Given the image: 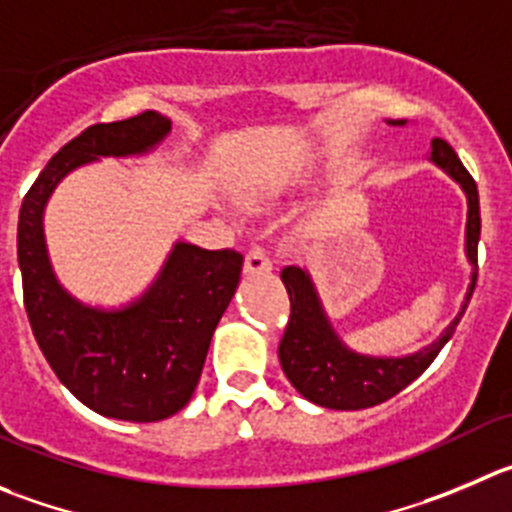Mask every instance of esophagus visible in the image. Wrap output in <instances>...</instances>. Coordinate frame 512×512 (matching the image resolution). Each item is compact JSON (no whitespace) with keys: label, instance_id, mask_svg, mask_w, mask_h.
Wrapping results in <instances>:
<instances>
[{"label":"esophagus","instance_id":"34e87169","mask_svg":"<svg viewBox=\"0 0 512 512\" xmlns=\"http://www.w3.org/2000/svg\"><path fill=\"white\" fill-rule=\"evenodd\" d=\"M248 276H256V274H269L271 271V259L266 256L264 248H251L246 253V264H243Z\"/></svg>","mask_w":512,"mask_h":512}]
</instances>
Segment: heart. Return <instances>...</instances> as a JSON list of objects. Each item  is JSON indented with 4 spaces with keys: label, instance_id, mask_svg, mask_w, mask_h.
I'll list each match as a JSON object with an SVG mask.
<instances>
[{
    "label": "heart",
    "instance_id": "heart-1",
    "mask_svg": "<svg viewBox=\"0 0 512 512\" xmlns=\"http://www.w3.org/2000/svg\"><path fill=\"white\" fill-rule=\"evenodd\" d=\"M301 180L299 170H281V173L271 175V178L261 180L256 186H243L238 198H241L243 206H259V203L276 201L279 196H284L291 186H296Z\"/></svg>",
    "mask_w": 512,
    "mask_h": 512
}]
</instances>
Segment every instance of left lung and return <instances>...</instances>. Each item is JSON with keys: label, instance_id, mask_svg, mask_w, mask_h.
<instances>
[{"label": "left lung", "instance_id": "left-lung-1", "mask_svg": "<svg viewBox=\"0 0 512 512\" xmlns=\"http://www.w3.org/2000/svg\"><path fill=\"white\" fill-rule=\"evenodd\" d=\"M387 125L405 128L407 120H387ZM430 163L445 170L467 198L465 256L472 271L465 301H462L455 319L442 329V334L432 344L412 354H399V357H372V354L354 352L352 347L342 342V337L326 316L309 271L304 266H286L281 271V281L289 291L291 319L279 344V362L296 392L314 405L329 407V410H364V407H374L402 392L407 384L415 382L430 367L432 359L450 342L457 321L470 304L475 279H478V186L445 140H432Z\"/></svg>", "mask_w": 512, "mask_h": 512}]
</instances>
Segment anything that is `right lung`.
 <instances>
[{"instance_id": "obj_1", "label": "right lung", "mask_w": 512, "mask_h": 512, "mask_svg": "<svg viewBox=\"0 0 512 512\" xmlns=\"http://www.w3.org/2000/svg\"><path fill=\"white\" fill-rule=\"evenodd\" d=\"M170 135V120L143 113L87 128L65 145L24 196L17 226L24 309L57 379L102 417L158 422L191 402L243 256L175 241L148 289L120 306L85 304L52 269L45 211L72 170L102 158H143Z\"/></svg>"}]
</instances>
